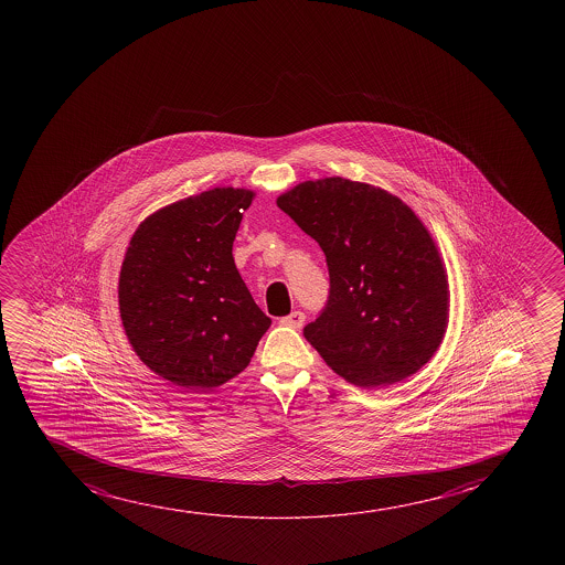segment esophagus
I'll list each match as a JSON object with an SVG mask.
<instances>
[{
  "mask_svg": "<svg viewBox=\"0 0 565 565\" xmlns=\"http://www.w3.org/2000/svg\"><path fill=\"white\" fill-rule=\"evenodd\" d=\"M279 324L299 330V328L305 324V315H302L301 310H295L291 315H287V317L281 318V320H279Z\"/></svg>",
  "mask_w": 565,
  "mask_h": 565,
  "instance_id": "esophagus-1",
  "label": "esophagus"
}]
</instances>
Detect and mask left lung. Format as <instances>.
I'll use <instances>...</instances> for the list:
<instances>
[{
	"label": "left lung",
	"instance_id": "left-lung-1",
	"mask_svg": "<svg viewBox=\"0 0 565 565\" xmlns=\"http://www.w3.org/2000/svg\"><path fill=\"white\" fill-rule=\"evenodd\" d=\"M279 209L324 250L330 294L302 335L341 379L390 386L430 361L448 326V278L430 233L394 194L305 181Z\"/></svg>",
	"mask_w": 565,
	"mask_h": 565
}]
</instances>
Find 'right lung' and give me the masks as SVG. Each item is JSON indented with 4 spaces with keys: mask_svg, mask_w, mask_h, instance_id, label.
<instances>
[{
    "mask_svg": "<svg viewBox=\"0 0 565 565\" xmlns=\"http://www.w3.org/2000/svg\"><path fill=\"white\" fill-rule=\"evenodd\" d=\"M255 193L220 186L148 216L119 274V312L150 371L194 392L247 369L270 318L241 279L232 248Z\"/></svg>",
    "mask_w": 565,
    "mask_h": 565,
    "instance_id": "obj_1",
    "label": "right lung"
}]
</instances>
